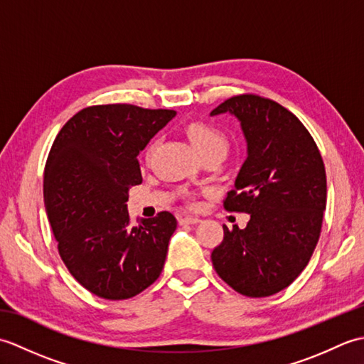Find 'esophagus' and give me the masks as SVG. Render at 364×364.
Returning <instances> with one entry per match:
<instances>
[{"label": "esophagus", "instance_id": "esophagus-1", "mask_svg": "<svg viewBox=\"0 0 364 364\" xmlns=\"http://www.w3.org/2000/svg\"><path fill=\"white\" fill-rule=\"evenodd\" d=\"M200 222V218H197V215H184V218L180 219V223L183 225V223H186V225H194V223H198Z\"/></svg>", "mask_w": 364, "mask_h": 364}]
</instances>
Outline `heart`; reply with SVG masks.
I'll return each mask as SVG.
<instances>
[{"label":"heart","mask_w":364,"mask_h":364,"mask_svg":"<svg viewBox=\"0 0 364 364\" xmlns=\"http://www.w3.org/2000/svg\"><path fill=\"white\" fill-rule=\"evenodd\" d=\"M186 131V136L189 137L191 144L194 145V149L200 153V156L211 151H227L228 141L225 134L219 131L218 128H214L210 123L205 122H191L184 128ZM151 150L153 145L149 146V150L145 153V158L150 159L151 156Z\"/></svg>","instance_id":"1"}]
</instances>
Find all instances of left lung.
Returning a JSON list of instances; mask_svg holds the SVG:
<instances>
[{
  "label": "left lung",
  "instance_id": "obj_1",
  "mask_svg": "<svg viewBox=\"0 0 364 364\" xmlns=\"http://www.w3.org/2000/svg\"><path fill=\"white\" fill-rule=\"evenodd\" d=\"M222 112L236 115L247 139V159L223 208L250 220L244 230L223 225L213 266L236 292L267 297L296 280L319 241L326 167L310 131L274 100L235 95L211 115Z\"/></svg>",
  "mask_w": 364,
  "mask_h": 364
}]
</instances>
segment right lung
Returning a JSON list of instances; mask_svg holds the SVG:
<instances>
[{"label": "right lung", "instance_id": "right-lung-1", "mask_svg": "<svg viewBox=\"0 0 364 364\" xmlns=\"http://www.w3.org/2000/svg\"><path fill=\"white\" fill-rule=\"evenodd\" d=\"M172 109L114 103L76 112L51 145L43 198L60 259L81 286L106 300L137 296L158 280L172 213L131 225L128 191L142 183L137 154L175 117Z\"/></svg>", "mask_w": 364, "mask_h": 364}]
</instances>
